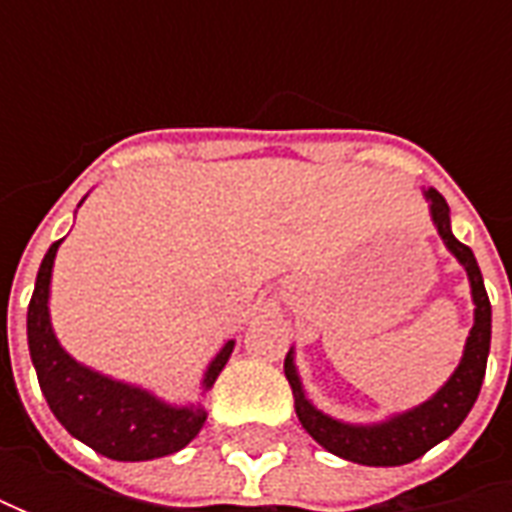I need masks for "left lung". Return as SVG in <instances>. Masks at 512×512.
<instances>
[{
  "instance_id": "8db88e82",
  "label": "left lung",
  "mask_w": 512,
  "mask_h": 512,
  "mask_svg": "<svg viewBox=\"0 0 512 512\" xmlns=\"http://www.w3.org/2000/svg\"><path fill=\"white\" fill-rule=\"evenodd\" d=\"M424 199L430 202V219L442 236L444 247L456 256V262L464 267L467 282H470V296H473V327L464 342L462 362L450 373V379L427 399L410 410L393 413L384 422L353 424L327 416L316 404L307 399L305 384L299 379L293 347L285 356V376L293 390L296 402V416L307 433L325 447L327 453L347 459V462L367 464V467H399V464L416 462L430 447L444 442L459 430V424L467 419L470 407L479 399V390L487 370V353H490V299L484 290L482 270L473 256V250L462 245L453 236L450 227V207L444 202L439 190L427 187Z\"/></svg>"
}]
</instances>
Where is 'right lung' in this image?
I'll list each match as a JSON object with an SVG mask.
<instances>
[{"label":"right lung","mask_w":512,"mask_h":512,"mask_svg":"<svg viewBox=\"0 0 512 512\" xmlns=\"http://www.w3.org/2000/svg\"><path fill=\"white\" fill-rule=\"evenodd\" d=\"M82 205V202H79ZM62 245L53 242L39 265L36 287L28 305V347L39 387L59 424L73 439L93 447L113 462L162 459L190 444L207 422L202 402L170 404L148 387L119 382L88 364L76 362L59 344L50 325V276L53 259ZM233 339L210 359L202 376V396L219 379L233 353Z\"/></svg>","instance_id":"obj_1"}]
</instances>
